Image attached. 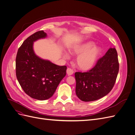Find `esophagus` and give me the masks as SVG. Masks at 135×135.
Segmentation results:
<instances>
[{
    "label": "esophagus",
    "instance_id": "34e87169",
    "mask_svg": "<svg viewBox=\"0 0 135 135\" xmlns=\"http://www.w3.org/2000/svg\"><path fill=\"white\" fill-rule=\"evenodd\" d=\"M66 73L68 75H71L74 73V71L70 68H68L66 70Z\"/></svg>",
    "mask_w": 135,
    "mask_h": 135
}]
</instances>
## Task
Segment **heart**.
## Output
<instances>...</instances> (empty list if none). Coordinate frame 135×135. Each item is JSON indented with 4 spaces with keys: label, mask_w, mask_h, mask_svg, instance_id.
<instances>
[{
    "label": "heart",
    "mask_w": 135,
    "mask_h": 135,
    "mask_svg": "<svg viewBox=\"0 0 135 135\" xmlns=\"http://www.w3.org/2000/svg\"><path fill=\"white\" fill-rule=\"evenodd\" d=\"M94 46L95 43L93 42H88L76 46L70 50L71 55H79L76 57L75 64L80 70L88 71L95 66L101 50L100 47H94ZM64 56L67 58L68 55L66 53H64Z\"/></svg>",
    "instance_id": "obj_1"
}]
</instances>
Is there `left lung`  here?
<instances>
[{
  "instance_id": "left-lung-1",
  "label": "left lung",
  "mask_w": 135,
  "mask_h": 135,
  "mask_svg": "<svg viewBox=\"0 0 135 135\" xmlns=\"http://www.w3.org/2000/svg\"><path fill=\"white\" fill-rule=\"evenodd\" d=\"M118 71L117 52L115 48H110L90 70L75 73L76 96L85 102L104 97L113 88Z\"/></svg>"
}]
</instances>
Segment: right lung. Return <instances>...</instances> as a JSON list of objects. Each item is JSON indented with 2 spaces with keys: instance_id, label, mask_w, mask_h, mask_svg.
I'll list each match as a JSON object with an SVG mask.
<instances>
[{
  "instance_id": "right-lung-1",
  "label": "right lung",
  "mask_w": 135,
  "mask_h": 135,
  "mask_svg": "<svg viewBox=\"0 0 135 135\" xmlns=\"http://www.w3.org/2000/svg\"><path fill=\"white\" fill-rule=\"evenodd\" d=\"M47 36L43 30L30 35L18 48L16 59V76L20 85L27 95L38 100L51 97L66 74V66H59L35 55L34 42Z\"/></svg>"
}]
</instances>
